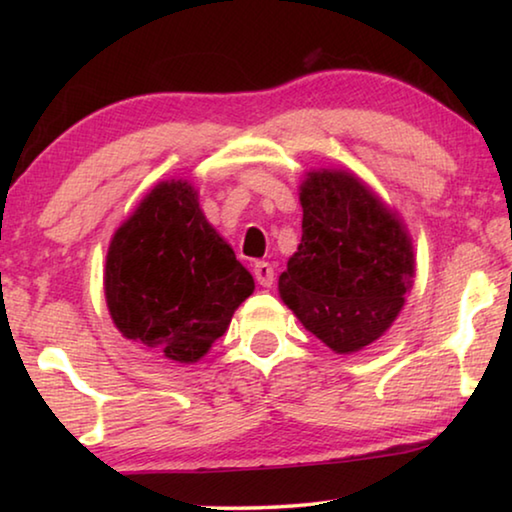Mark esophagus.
Instances as JSON below:
<instances>
[{
    "instance_id": "esophagus-1",
    "label": "esophagus",
    "mask_w": 512,
    "mask_h": 512,
    "mask_svg": "<svg viewBox=\"0 0 512 512\" xmlns=\"http://www.w3.org/2000/svg\"><path fill=\"white\" fill-rule=\"evenodd\" d=\"M253 275H255V280L262 284V287H271V284L275 282V271L268 262H255Z\"/></svg>"
}]
</instances>
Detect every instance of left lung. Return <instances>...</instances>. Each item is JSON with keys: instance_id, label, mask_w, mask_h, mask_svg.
Segmentation results:
<instances>
[{"instance_id": "8db88e82", "label": "left lung", "mask_w": 512, "mask_h": 512, "mask_svg": "<svg viewBox=\"0 0 512 512\" xmlns=\"http://www.w3.org/2000/svg\"><path fill=\"white\" fill-rule=\"evenodd\" d=\"M300 203L302 239L280 275V296L329 348L354 352L400 314L413 277L411 239L345 171L309 173Z\"/></svg>"}]
</instances>
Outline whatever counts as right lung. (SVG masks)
<instances>
[{
	"label": "right lung",
	"instance_id": "right-lung-1",
	"mask_svg": "<svg viewBox=\"0 0 512 512\" xmlns=\"http://www.w3.org/2000/svg\"><path fill=\"white\" fill-rule=\"evenodd\" d=\"M103 284L119 332L178 363L201 359L255 289L185 180L160 183L117 230Z\"/></svg>",
	"mask_w": 512,
	"mask_h": 512
}]
</instances>
